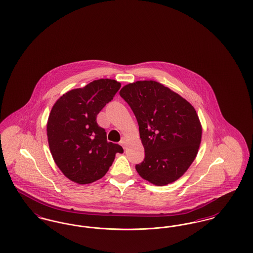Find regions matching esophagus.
I'll list each match as a JSON object with an SVG mask.
<instances>
[{"mask_svg":"<svg viewBox=\"0 0 253 253\" xmlns=\"http://www.w3.org/2000/svg\"><path fill=\"white\" fill-rule=\"evenodd\" d=\"M120 144L123 147V149H125V144H126V141H125V138H122L120 142Z\"/></svg>","mask_w":253,"mask_h":253,"instance_id":"1","label":"esophagus"}]
</instances>
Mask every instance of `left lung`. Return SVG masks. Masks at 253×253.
<instances>
[{
    "mask_svg": "<svg viewBox=\"0 0 253 253\" xmlns=\"http://www.w3.org/2000/svg\"><path fill=\"white\" fill-rule=\"evenodd\" d=\"M139 126L145 158L135 165L138 174L157 186L181 177L201 143L202 126L193 105L155 81L125 85L120 92Z\"/></svg>",
    "mask_w": 253,
    "mask_h": 253,
    "instance_id": "8db88e82",
    "label": "left lung"
}]
</instances>
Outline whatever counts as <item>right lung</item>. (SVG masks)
<instances>
[{
  "instance_id": "obj_1",
  "label": "right lung",
  "mask_w": 253,
  "mask_h": 253,
  "mask_svg": "<svg viewBox=\"0 0 253 253\" xmlns=\"http://www.w3.org/2000/svg\"><path fill=\"white\" fill-rule=\"evenodd\" d=\"M121 84L100 79L73 89L56 101L47 121L51 155L62 173L78 184L103 177L122 147L107 141L96 116L113 99Z\"/></svg>"
}]
</instances>
